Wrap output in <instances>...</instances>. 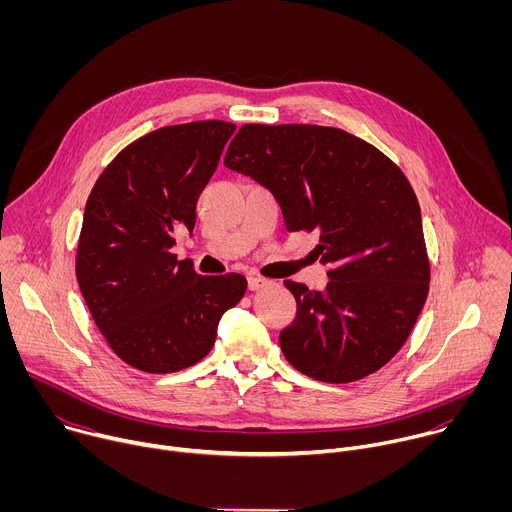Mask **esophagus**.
<instances>
[{
  "label": "esophagus",
  "mask_w": 512,
  "mask_h": 512,
  "mask_svg": "<svg viewBox=\"0 0 512 512\" xmlns=\"http://www.w3.org/2000/svg\"><path fill=\"white\" fill-rule=\"evenodd\" d=\"M271 281L269 279H263V277H249V289L251 291H259L263 287H267Z\"/></svg>",
  "instance_id": "obj_1"
}]
</instances>
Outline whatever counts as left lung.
Wrapping results in <instances>:
<instances>
[{"mask_svg": "<svg viewBox=\"0 0 512 512\" xmlns=\"http://www.w3.org/2000/svg\"><path fill=\"white\" fill-rule=\"evenodd\" d=\"M225 166L265 186L289 233L318 231L324 291L283 281L298 304L279 334L291 367L322 383L373 375L401 350L429 291L417 196L375 145L336 127L247 123Z\"/></svg>", "mask_w": 512, "mask_h": 512, "instance_id": "8db88e82", "label": "left lung"}]
</instances>
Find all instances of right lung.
I'll list each match as a JSON object with an SVG mask.
<instances>
[{
	"label": "right lung",
	"mask_w": 512,
	"mask_h": 512,
	"mask_svg": "<svg viewBox=\"0 0 512 512\" xmlns=\"http://www.w3.org/2000/svg\"><path fill=\"white\" fill-rule=\"evenodd\" d=\"M237 125L192 121L129 143L95 182L77 247V279L111 350L143 373L202 360L223 314L247 291L239 273L198 275L172 253Z\"/></svg>",
	"instance_id": "add662e5"
}]
</instances>
